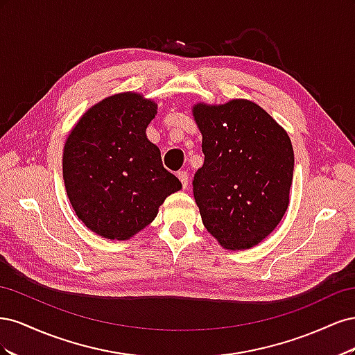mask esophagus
Masks as SVG:
<instances>
[{
    "label": "esophagus",
    "mask_w": 355,
    "mask_h": 355,
    "mask_svg": "<svg viewBox=\"0 0 355 355\" xmlns=\"http://www.w3.org/2000/svg\"><path fill=\"white\" fill-rule=\"evenodd\" d=\"M178 178H179V180H180L182 187H184V189H187V188H188V184H189V175H188V171L180 170L179 173H178Z\"/></svg>",
    "instance_id": "1"
}]
</instances>
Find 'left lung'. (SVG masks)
Listing matches in <instances>:
<instances>
[{"mask_svg": "<svg viewBox=\"0 0 355 355\" xmlns=\"http://www.w3.org/2000/svg\"><path fill=\"white\" fill-rule=\"evenodd\" d=\"M204 164L192 180L204 227L222 247L243 250L270 235L288 207L295 155L290 137L259 105L197 103Z\"/></svg>", "mask_w": 355, "mask_h": 355, "instance_id": "left-lung-1", "label": "left lung"}]
</instances>
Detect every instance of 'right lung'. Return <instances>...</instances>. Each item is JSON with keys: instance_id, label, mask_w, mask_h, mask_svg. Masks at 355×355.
Instances as JSON below:
<instances>
[{"instance_id": "right-lung-1", "label": "right lung", "mask_w": 355, "mask_h": 355, "mask_svg": "<svg viewBox=\"0 0 355 355\" xmlns=\"http://www.w3.org/2000/svg\"><path fill=\"white\" fill-rule=\"evenodd\" d=\"M155 114L157 103L142 94H114L92 106L67 139L62 166L68 198L85 227L101 237H133L182 188L146 137Z\"/></svg>"}]
</instances>
